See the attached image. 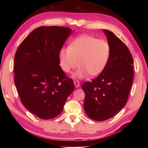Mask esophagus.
I'll return each instance as SVG.
<instances>
[{
    "label": "esophagus",
    "instance_id": "34e87169",
    "mask_svg": "<svg viewBox=\"0 0 148 148\" xmlns=\"http://www.w3.org/2000/svg\"><path fill=\"white\" fill-rule=\"evenodd\" d=\"M74 85H75V87L76 88H78L79 87L81 84H80V82L79 81H74Z\"/></svg>",
    "mask_w": 148,
    "mask_h": 148
}]
</instances>
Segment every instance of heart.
<instances>
[{"instance_id": "b5f03b06", "label": "heart", "mask_w": 148, "mask_h": 148, "mask_svg": "<svg viewBox=\"0 0 148 148\" xmlns=\"http://www.w3.org/2000/svg\"><path fill=\"white\" fill-rule=\"evenodd\" d=\"M111 51L107 40L83 35L75 39L69 47L60 50L59 65L63 71L69 73L79 65V67L73 74L77 79H83L89 74L96 77L106 67Z\"/></svg>"}]
</instances>
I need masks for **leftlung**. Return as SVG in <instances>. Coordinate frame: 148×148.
Segmentation results:
<instances>
[{"mask_svg":"<svg viewBox=\"0 0 148 148\" xmlns=\"http://www.w3.org/2000/svg\"><path fill=\"white\" fill-rule=\"evenodd\" d=\"M111 46L108 65L92 82L84 83V109L95 121H104L119 112L126 104L134 79L133 58L127 46L108 30H103Z\"/></svg>","mask_w":148,"mask_h":148,"instance_id":"left-lung-1","label":"left lung"}]
</instances>
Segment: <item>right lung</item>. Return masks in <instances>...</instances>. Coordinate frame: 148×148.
<instances>
[{
	"instance_id": "1",
	"label": "right lung",
	"mask_w": 148,
	"mask_h": 148,
	"mask_svg": "<svg viewBox=\"0 0 148 148\" xmlns=\"http://www.w3.org/2000/svg\"><path fill=\"white\" fill-rule=\"evenodd\" d=\"M72 33L69 28L40 27L19 46L14 56V83L25 108L49 119L62 111L74 89L59 65L58 53Z\"/></svg>"
}]
</instances>
